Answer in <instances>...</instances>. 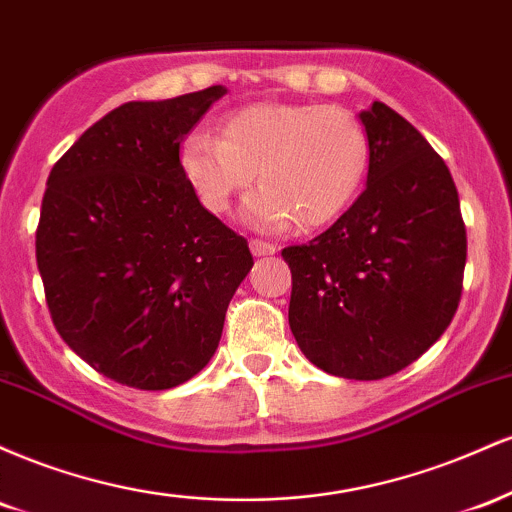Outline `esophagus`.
<instances>
[{
  "label": "esophagus",
  "instance_id": "esophagus-1",
  "mask_svg": "<svg viewBox=\"0 0 512 512\" xmlns=\"http://www.w3.org/2000/svg\"><path fill=\"white\" fill-rule=\"evenodd\" d=\"M250 250L255 257H262V255H274L276 252V245L274 243H267V240H260V238H252L250 240Z\"/></svg>",
  "mask_w": 512,
  "mask_h": 512
}]
</instances>
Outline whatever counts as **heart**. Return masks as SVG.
I'll use <instances>...</instances> for the list:
<instances>
[{"label": "heart", "mask_w": 512, "mask_h": 512, "mask_svg": "<svg viewBox=\"0 0 512 512\" xmlns=\"http://www.w3.org/2000/svg\"><path fill=\"white\" fill-rule=\"evenodd\" d=\"M368 166V139L349 110L334 105L255 103L223 120V134L192 129L180 168L199 202L223 214L255 180L243 219L262 231L322 226L349 207Z\"/></svg>", "instance_id": "obj_1"}]
</instances>
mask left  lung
Here are the masks:
<instances>
[{
	"label": "left lung",
	"instance_id": "obj_1",
	"mask_svg": "<svg viewBox=\"0 0 512 512\" xmlns=\"http://www.w3.org/2000/svg\"><path fill=\"white\" fill-rule=\"evenodd\" d=\"M366 190L291 267L289 325L317 368L380 380L414 363L448 330L462 296L467 231L445 161L414 125L375 101Z\"/></svg>",
	"mask_w": 512,
	"mask_h": 512
}]
</instances>
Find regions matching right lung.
<instances>
[{"label": "right lung", "mask_w": 512, "mask_h": 512, "mask_svg": "<svg viewBox=\"0 0 512 512\" xmlns=\"http://www.w3.org/2000/svg\"><path fill=\"white\" fill-rule=\"evenodd\" d=\"M223 93L120 105L50 170L35 257L52 322L120 385L168 390L197 375L255 264L180 168L182 139Z\"/></svg>", "instance_id": "add662e5"}]
</instances>
